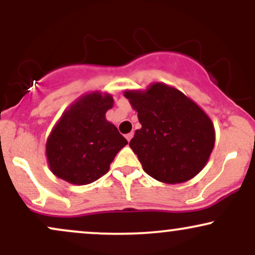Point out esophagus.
I'll return each mask as SVG.
<instances>
[{
	"instance_id": "34e87169",
	"label": "esophagus",
	"mask_w": 255,
	"mask_h": 255,
	"mask_svg": "<svg viewBox=\"0 0 255 255\" xmlns=\"http://www.w3.org/2000/svg\"><path fill=\"white\" fill-rule=\"evenodd\" d=\"M131 137H133V133H131V131H130V133L126 134V139H127L128 141H130V139H131Z\"/></svg>"
}]
</instances>
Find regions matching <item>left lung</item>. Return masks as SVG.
Instances as JSON below:
<instances>
[{
	"label": "left lung",
	"instance_id": "1",
	"mask_svg": "<svg viewBox=\"0 0 255 255\" xmlns=\"http://www.w3.org/2000/svg\"><path fill=\"white\" fill-rule=\"evenodd\" d=\"M125 97L137 111L141 125L129 146L146 174L169 184L197 176L215 146V127L207 114L181 91L163 83L127 90Z\"/></svg>",
	"mask_w": 255,
	"mask_h": 255
}]
</instances>
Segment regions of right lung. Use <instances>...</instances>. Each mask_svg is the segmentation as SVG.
<instances>
[{
	"label": "right lung",
	"mask_w": 255,
	"mask_h": 255,
	"mask_svg": "<svg viewBox=\"0 0 255 255\" xmlns=\"http://www.w3.org/2000/svg\"><path fill=\"white\" fill-rule=\"evenodd\" d=\"M113 105V96L95 91L79 97L64 111L45 145L52 174L84 186L109 171L114 158L128 144L118 128L105 119Z\"/></svg>",
	"instance_id": "obj_1"
}]
</instances>
